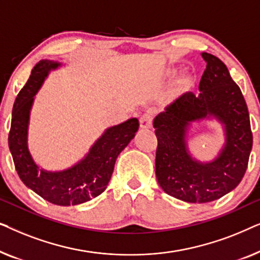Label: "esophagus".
I'll use <instances>...</instances> for the list:
<instances>
[{
  "label": "esophagus",
  "instance_id": "1",
  "mask_svg": "<svg viewBox=\"0 0 260 260\" xmlns=\"http://www.w3.org/2000/svg\"><path fill=\"white\" fill-rule=\"evenodd\" d=\"M152 125V117L150 115H143L140 118V127L143 130L150 129Z\"/></svg>",
  "mask_w": 260,
  "mask_h": 260
}]
</instances>
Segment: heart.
<instances>
[{
  "label": "heart",
  "instance_id": "heart-1",
  "mask_svg": "<svg viewBox=\"0 0 260 260\" xmlns=\"http://www.w3.org/2000/svg\"><path fill=\"white\" fill-rule=\"evenodd\" d=\"M177 74V71L175 69H169L166 72V78H174ZM193 85V78H191L189 74H183V76L180 77L179 79V86L183 90H188V88L191 87Z\"/></svg>",
  "mask_w": 260,
  "mask_h": 260
}]
</instances>
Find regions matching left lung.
<instances>
[{
	"mask_svg": "<svg viewBox=\"0 0 260 260\" xmlns=\"http://www.w3.org/2000/svg\"><path fill=\"white\" fill-rule=\"evenodd\" d=\"M206 70L199 91L187 92L154 119L157 137L156 177L167 194L190 202L214 201L243 180L252 150V131L246 102L225 63L202 53ZM214 116L225 130V144L218 157L202 164L191 157L186 131L191 122Z\"/></svg>",
	"mask_w": 260,
	"mask_h": 260,
	"instance_id": "left-lung-1",
	"label": "left lung"
}]
</instances>
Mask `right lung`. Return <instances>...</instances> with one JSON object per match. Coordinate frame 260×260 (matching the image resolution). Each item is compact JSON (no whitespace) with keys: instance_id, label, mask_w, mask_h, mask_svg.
I'll return each mask as SVG.
<instances>
[{"instance_id":"obj_1","label":"right lung","mask_w":260,"mask_h":260,"mask_svg":"<svg viewBox=\"0 0 260 260\" xmlns=\"http://www.w3.org/2000/svg\"><path fill=\"white\" fill-rule=\"evenodd\" d=\"M61 63L41 60L31 70L30 77L19 92L13 106L8 136L9 150L20 179L42 199L58 206H74L90 201L106 189L116 159L137 133V118H130L111 126L95 141L83 159L61 172L40 169L28 149V124L34 95L38 93L49 71Z\"/></svg>"}]
</instances>
